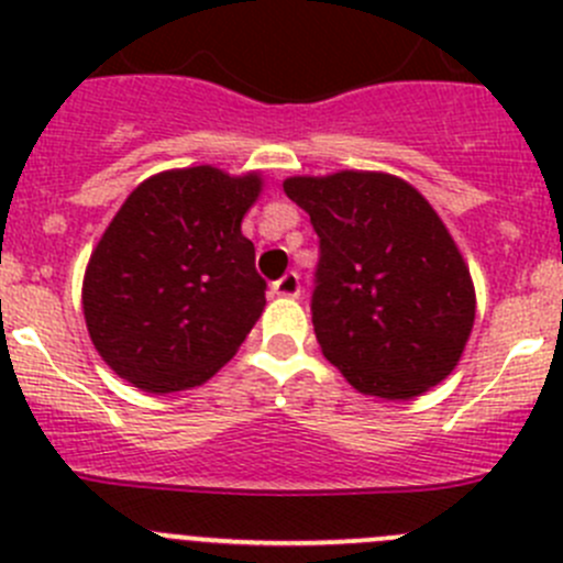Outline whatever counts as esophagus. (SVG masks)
Instances as JSON below:
<instances>
[{
    "instance_id": "obj_1",
    "label": "esophagus",
    "mask_w": 563,
    "mask_h": 563,
    "mask_svg": "<svg viewBox=\"0 0 563 563\" xmlns=\"http://www.w3.org/2000/svg\"><path fill=\"white\" fill-rule=\"evenodd\" d=\"M272 291H275L277 297L297 299L299 291H302V286H299V275H297V272H286V275H283L280 280L272 283Z\"/></svg>"
}]
</instances>
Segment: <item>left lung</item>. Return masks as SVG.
<instances>
[{"mask_svg":"<svg viewBox=\"0 0 563 563\" xmlns=\"http://www.w3.org/2000/svg\"><path fill=\"white\" fill-rule=\"evenodd\" d=\"M321 258L313 329L362 395L411 400L457 367L476 316L465 258L428 198L384 172L288 176Z\"/></svg>","mask_w":563,"mask_h":563,"instance_id":"obj_1","label":"left lung"}]
</instances>
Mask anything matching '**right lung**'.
<instances>
[{
  "mask_svg": "<svg viewBox=\"0 0 563 563\" xmlns=\"http://www.w3.org/2000/svg\"><path fill=\"white\" fill-rule=\"evenodd\" d=\"M258 172L172 168L141 181L84 272L89 338L119 378L150 395L201 387L245 343L266 305L242 218Z\"/></svg>",
  "mask_w": 563,
  "mask_h": 563,
  "instance_id": "add662e5",
  "label": "right lung"
}]
</instances>
